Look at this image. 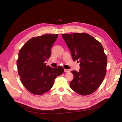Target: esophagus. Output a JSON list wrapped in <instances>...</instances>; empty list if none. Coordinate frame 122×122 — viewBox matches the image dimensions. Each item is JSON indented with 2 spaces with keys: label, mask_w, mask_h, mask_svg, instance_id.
<instances>
[{
  "label": "esophagus",
  "mask_w": 122,
  "mask_h": 122,
  "mask_svg": "<svg viewBox=\"0 0 122 122\" xmlns=\"http://www.w3.org/2000/svg\"><path fill=\"white\" fill-rule=\"evenodd\" d=\"M64 71H65V72H69L70 71V70H69V69H64Z\"/></svg>",
  "instance_id": "34e87169"
}]
</instances>
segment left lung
<instances>
[{
  "label": "left lung",
  "mask_w": 122,
  "mask_h": 122,
  "mask_svg": "<svg viewBox=\"0 0 122 122\" xmlns=\"http://www.w3.org/2000/svg\"><path fill=\"white\" fill-rule=\"evenodd\" d=\"M72 58L80 62L79 71L72 70L74 79L70 82L72 90L81 96L95 92L106 75L107 57L99 41L85 33L62 34Z\"/></svg>",
  "instance_id": "1"
}]
</instances>
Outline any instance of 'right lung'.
Instances as JSON below:
<instances>
[{
	"label": "right lung",
	"mask_w": 122,
	"mask_h": 122,
	"mask_svg": "<svg viewBox=\"0 0 122 122\" xmlns=\"http://www.w3.org/2000/svg\"><path fill=\"white\" fill-rule=\"evenodd\" d=\"M57 37V34H45L33 37L19 52L18 74L24 87L32 94L41 95L49 91L55 78L64 72L61 66L52 68L45 63Z\"/></svg>",
	"instance_id": "add662e5"
}]
</instances>
